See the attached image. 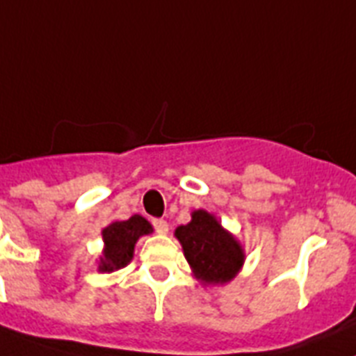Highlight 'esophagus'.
Listing matches in <instances>:
<instances>
[{"instance_id": "esophagus-1", "label": "esophagus", "mask_w": 356, "mask_h": 356, "mask_svg": "<svg viewBox=\"0 0 356 356\" xmlns=\"http://www.w3.org/2000/svg\"><path fill=\"white\" fill-rule=\"evenodd\" d=\"M154 228L159 235L168 234V222H166V220H163V219H154Z\"/></svg>"}]
</instances>
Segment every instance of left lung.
<instances>
[{
    "instance_id": "8db88e82",
    "label": "left lung",
    "mask_w": 356,
    "mask_h": 356,
    "mask_svg": "<svg viewBox=\"0 0 356 356\" xmlns=\"http://www.w3.org/2000/svg\"><path fill=\"white\" fill-rule=\"evenodd\" d=\"M173 235L183 246L193 277L204 286L228 284L243 270L244 246L210 211L193 210L192 220L177 226Z\"/></svg>"
}]
</instances>
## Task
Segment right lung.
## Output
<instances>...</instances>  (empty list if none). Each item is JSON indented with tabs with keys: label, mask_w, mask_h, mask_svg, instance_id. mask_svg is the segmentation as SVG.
Masks as SVG:
<instances>
[{
	"label": "right lung",
	"mask_w": 356,
	"mask_h": 356,
	"mask_svg": "<svg viewBox=\"0 0 356 356\" xmlns=\"http://www.w3.org/2000/svg\"><path fill=\"white\" fill-rule=\"evenodd\" d=\"M150 234H154V226L143 215L136 213L128 220H112L101 232L103 252L97 259V271L112 273L130 264L137 241Z\"/></svg>",
	"instance_id": "right-lung-1"
}]
</instances>
